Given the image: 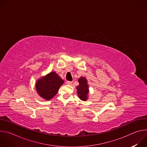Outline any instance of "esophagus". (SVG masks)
I'll use <instances>...</instances> for the list:
<instances>
[{"mask_svg":"<svg viewBox=\"0 0 147 147\" xmlns=\"http://www.w3.org/2000/svg\"><path fill=\"white\" fill-rule=\"evenodd\" d=\"M71 83H72L71 81H66V84H67L70 85V84H71Z\"/></svg>","mask_w":147,"mask_h":147,"instance_id":"obj_1","label":"esophagus"}]
</instances>
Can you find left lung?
<instances>
[{
	"mask_svg": "<svg viewBox=\"0 0 147 147\" xmlns=\"http://www.w3.org/2000/svg\"><path fill=\"white\" fill-rule=\"evenodd\" d=\"M78 81L79 82V86L76 87L78 96L80 99L86 101L88 99V94L89 92L87 80L85 77H81L78 79Z\"/></svg>",
	"mask_w": 147,
	"mask_h": 147,
	"instance_id": "8db88e82",
	"label": "left lung"
}]
</instances>
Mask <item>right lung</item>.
<instances>
[{
	"instance_id": "obj_1",
	"label": "right lung",
	"mask_w": 147,
	"mask_h": 147,
	"mask_svg": "<svg viewBox=\"0 0 147 147\" xmlns=\"http://www.w3.org/2000/svg\"><path fill=\"white\" fill-rule=\"evenodd\" d=\"M63 83L64 81L61 77L56 72L53 71L37 80L35 88L41 98L49 100L55 96Z\"/></svg>"
}]
</instances>
